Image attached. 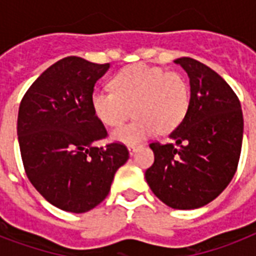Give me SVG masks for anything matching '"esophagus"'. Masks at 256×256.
I'll use <instances>...</instances> for the list:
<instances>
[{"label":"esophagus","instance_id":"obj_1","mask_svg":"<svg viewBox=\"0 0 256 256\" xmlns=\"http://www.w3.org/2000/svg\"><path fill=\"white\" fill-rule=\"evenodd\" d=\"M128 154H130V156H134V152H136V146H128Z\"/></svg>","mask_w":256,"mask_h":256}]
</instances>
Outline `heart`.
<instances>
[{"mask_svg": "<svg viewBox=\"0 0 256 256\" xmlns=\"http://www.w3.org/2000/svg\"><path fill=\"white\" fill-rule=\"evenodd\" d=\"M112 92L94 90L90 98L96 116L106 126L116 128L132 114L136 120L114 130L112 138L136 144L158 130L168 132L182 124L190 104L186 78L160 66L136 64L122 69L112 80Z\"/></svg>", "mask_w": 256, "mask_h": 256, "instance_id": "1", "label": "heart"}]
</instances>
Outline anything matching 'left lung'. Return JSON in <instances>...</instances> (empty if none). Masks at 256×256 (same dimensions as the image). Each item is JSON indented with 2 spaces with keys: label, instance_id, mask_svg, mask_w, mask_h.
<instances>
[{
  "label": "left lung",
  "instance_id": "8db88e82",
  "mask_svg": "<svg viewBox=\"0 0 256 256\" xmlns=\"http://www.w3.org/2000/svg\"><path fill=\"white\" fill-rule=\"evenodd\" d=\"M190 78V104L171 142H152L146 182L171 208L194 210L214 200L238 168L243 114L238 96L218 73L188 57L175 60Z\"/></svg>",
  "mask_w": 256,
  "mask_h": 256
}]
</instances>
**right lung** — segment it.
<instances>
[{"instance_id":"add662e5","label":"right lung","mask_w":256,"mask_h":256,"mask_svg":"<svg viewBox=\"0 0 256 256\" xmlns=\"http://www.w3.org/2000/svg\"><path fill=\"white\" fill-rule=\"evenodd\" d=\"M108 68L74 56L60 60L33 82L20 104L17 136L26 175L64 211L81 214L98 206L128 160L120 142L94 146L108 132L90 98Z\"/></svg>"}]
</instances>
